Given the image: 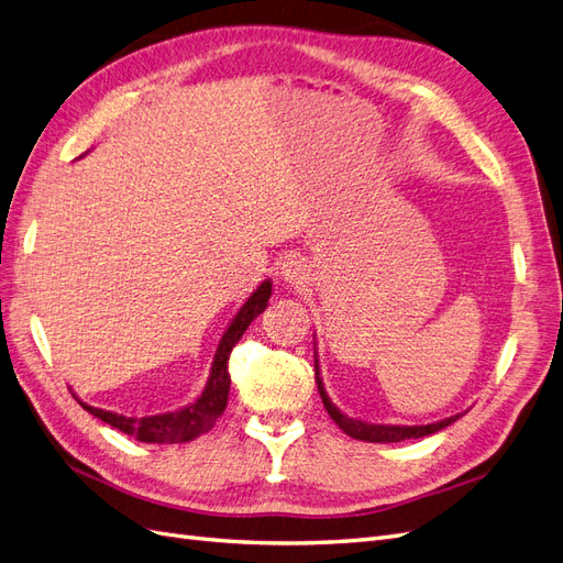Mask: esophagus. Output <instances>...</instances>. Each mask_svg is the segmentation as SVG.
<instances>
[{"label":"esophagus","instance_id":"1","mask_svg":"<svg viewBox=\"0 0 563 563\" xmlns=\"http://www.w3.org/2000/svg\"><path fill=\"white\" fill-rule=\"evenodd\" d=\"M279 279L286 282L288 286H300L308 282V265L296 258V255H291V258H286L279 265Z\"/></svg>","mask_w":563,"mask_h":563}]
</instances>
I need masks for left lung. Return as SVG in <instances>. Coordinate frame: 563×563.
Segmentation results:
<instances>
[{"instance_id":"left-lung-1","label":"left lung","mask_w":563,"mask_h":563,"mask_svg":"<svg viewBox=\"0 0 563 563\" xmlns=\"http://www.w3.org/2000/svg\"><path fill=\"white\" fill-rule=\"evenodd\" d=\"M314 378H317V387H319V397L327 406L329 416L333 418V422L338 424L340 430H343L347 437L352 439H362V441H373V444H395V441H404V439H420V437H428L434 434L439 430L449 428L451 422H455L463 413L444 418L439 422L432 424H371V422H362V420H354L350 416H345L340 408L329 399L327 389H323L321 376H319V362H317V352H314Z\"/></svg>"}]
</instances>
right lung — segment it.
<instances>
[{
  "instance_id": "1",
  "label": "right lung",
  "mask_w": 563,
  "mask_h": 563,
  "mask_svg": "<svg viewBox=\"0 0 563 563\" xmlns=\"http://www.w3.org/2000/svg\"><path fill=\"white\" fill-rule=\"evenodd\" d=\"M269 296H272V282L267 279L258 288H255L251 298L244 302V308L234 314L228 331L223 333V338H220V345L216 350L213 364H211L209 383H207V387H203L201 397L195 404L180 408V411H172V413L126 418V416H119L112 411H103V408H93L79 399L77 401L81 404L84 411H89L91 416L112 424V428H117L119 432H124L139 441H145V444H183V441H192L199 434L209 432L216 424V420L223 416L225 406H228L230 352L236 343H240V338L249 329V323L267 308Z\"/></svg>"
}]
</instances>
